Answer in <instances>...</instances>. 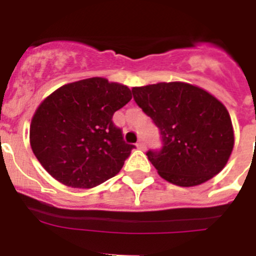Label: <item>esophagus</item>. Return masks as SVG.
I'll list each match as a JSON object with an SVG mask.
<instances>
[{
	"label": "esophagus",
	"mask_w": 256,
	"mask_h": 256,
	"mask_svg": "<svg viewBox=\"0 0 256 256\" xmlns=\"http://www.w3.org/2000/svg\"><path fill=\"white\" fill-rule=\"evenodd\" d=\"M137 148H138L140 150H144V148H146V144H144V141H138L137 142Z\"/></svg>",
	"instance_id": "1"
}]
</instances>
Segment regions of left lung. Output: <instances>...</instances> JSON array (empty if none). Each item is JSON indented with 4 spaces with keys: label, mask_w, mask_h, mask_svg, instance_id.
<instances>
[{
    "label": "left lung",
    "mask_w": 256,
    "mask_h": 256,
    "mask_svg": "<svg viewBox=\"0 0 256 256\" xmlns=\"http://www.w3.org/2000/svg\"><path fill=\"white\" fill-rule=\"evenodd\" d=\"M132 92L159 130L162 148L146 155L164 180L198 186L224 168L234 148V128L216 97L182 82L134 87Z\"/></svg>",
    "instance_id": "1"
}]
</instances>
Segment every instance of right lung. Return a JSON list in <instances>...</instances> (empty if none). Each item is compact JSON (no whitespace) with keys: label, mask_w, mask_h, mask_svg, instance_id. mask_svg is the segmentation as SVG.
I'll use <instances>...</instances> for the list:
<instances>
[{"label":"right lung","mask_w":256,"mask_h":256,"mask_svg":"<svg viewBox=\"0 0 256 256\" xmlns=\"http://www.w3.org/2000/svg\"><path fill=\"white\" fill-rule=\"evenodd\" d=\"M132 98L130 90L105 78L65 84L37 108L30 146L58 182L91 188L116 176L134 144H126L112 115Z\"/></svg>","instance_id":"1"}]
</instances>
